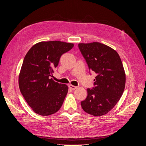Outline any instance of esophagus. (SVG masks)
Listing matches in <instances>:
<instances>
[{"label":"esophagus","mask_w":146,"mask_h":146,"mask_svg":"<svg viewBox=\"0 0 146 146\" xmlns=\"http://www.w3.org/2000/svg\"><path fill=\"white\" fill-rule=\"evenodd\" d=\"M69 88H70V90H75L76 89V88H77V86H73V85H70L69 86Z\"/></svg>","instance_id":"obj_1"}]
</instances>
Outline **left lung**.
I'll return each instance as SVG.
<instances>
[{
	"instance_id": "obj_1",
	"label": "left lung",
	"mask_w": 146,
	"mask_h": 146,
	"mask_svg": "<svg viewBox=\"0 0 146 146\" xmlns=\"http://www.w3.org/2000/svg\"><path fill=\"white\" fill-rule=\"evenodd\" d=\"M90 71L97 74L94 86L88 88L87 98L81 102L86 113L95 116L108 113L121 99L124 91L125 74L117 52L98 42L78 44Z\"/></svg>"
}]
</instances>
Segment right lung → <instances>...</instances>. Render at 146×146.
Segmentation results:
<instances>
[{
	"instance_id": "right-lung-1",
	"label": "right lung",
	"mask_w": 146,
	"mask_h": 146,
	"mask_svg": "<svg viewBox=\"0 0 146 146\" xmlns=\"http://www.w3.org/2000/svg\"><path fill=\"white\" fill-rule=\"evenodd\" d=\"M73 47L72 43L42 41L33 46L25 55L19 76V89L36 114L51 115L62 106L68 87L55 82L50 77L61 56Z\"/></svg>"
}]
</instances>
